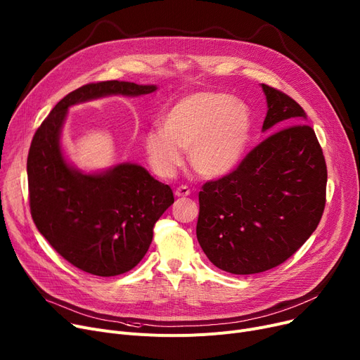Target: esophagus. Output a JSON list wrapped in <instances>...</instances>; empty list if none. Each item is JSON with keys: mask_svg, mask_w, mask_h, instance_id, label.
Returning <instances> with one entry per match:
<instances>
[{"mask_svg": "<svg viewBox=\"0 0 360 360\" xmlns=\"http://www.w3.org/2000/svg\"><path fill=\"white\" fill-rule=\"evenodd\" d=\"M190 194H191V190L186 185H181V186H178L176 190H175V195L176 197H188Z\"/></svg>", "mask_w": 360, "mask_h": 360, "instance_id": "obj_1", "label": "esophagus"}]
</instances>
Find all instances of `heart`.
<instances>
[{"label":"heart","instance_id":"heart-1","mask_svg":"<svg viewBox=\"0 0 360 360\" xmlns=\"http://www.w3.org/2000/svg\"><path fill=\"white\" fill-rule=\"evenodd\" d=\"M250 131L248 109L221 91H197L178 101L163 118V128L144 137L147 160L162 178H172L190 150L193 167L219 178L238 165Z\"/></svg>","mask_w":360,"mask_h":360}]
</instances>
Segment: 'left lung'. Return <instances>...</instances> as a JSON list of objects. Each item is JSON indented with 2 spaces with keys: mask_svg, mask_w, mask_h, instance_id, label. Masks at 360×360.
<instances>
[{
  "mask_svg": "<svg viewBox=\"0 0 360 360\" xmlns=\"http://www.w3.org/2000/svg\"><path fill=\"white\" fill-rule=\"evenodd\" d=\"M262 139L236 169L198 194L197 239L216 267L257 274L290 258L316 229L327 193V165L307 113L289 94L262 84Z\"/></svg>",
  "mask_w": 360,
  "mask_h": 360,
  "instance_id": "obj_1",
  "label": "left lung"
}]
</instances>
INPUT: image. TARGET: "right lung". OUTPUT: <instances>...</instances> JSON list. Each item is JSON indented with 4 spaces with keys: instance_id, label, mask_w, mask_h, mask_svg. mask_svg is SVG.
I'll return each instance as SVG.
<instances>
[{
    "instance_id": "1",
    "label": "right lung",
    "mask_w": 360,
    "mask_h": 360,
    "mask_svg": "<svg viewBox=\"0 0 360 360\" xmlns=\"http://www.w3.org/2000/svg\"><path fill=\"white\" fill-rule=\"evenodd\" d=\"M155 90L118 80L84 84L56 103L33 136L27 156L32 219L56 252L89 274L110 277L134 269L175 198L169 185L139 165H120L101 175L70 167L60 150L67 109L106 94L140 96Z\"/></svg>"
}]
</instances>
